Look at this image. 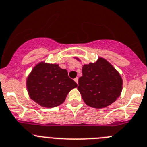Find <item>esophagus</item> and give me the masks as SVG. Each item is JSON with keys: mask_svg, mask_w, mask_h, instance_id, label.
<instances>
[{"mask_svg": "<svg viewBox=\"0 0 147 147\" xmlns=\"http://www.w3.org/2000/svg\"><path fill=\"white\" fill-rule=\"evenodd\" d=\"M78 80H79V78H78V77L75 78V79H74V81L76 82V84H78Z\"/></svg>", "mask_w": 147, "mask_h": 147, "instance_id": "obj_1", "label": "esophagus"}]
</instances>
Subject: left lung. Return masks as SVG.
I'll list each match as a JSON object with an SVG mask.
<instances>
[{
    "label": "left lung",
    "mask_w": 147,
    "mask_h": 147,
    "mask_svg": "<svg viewBox=\"0 0 147 147\" xmlns=\"http://www.w3.org/2000/svg\"><path fill=\"white\" fill-rule=\"evenodd\" d=\"M79 60L78 58H76ZM78 90L90 107L101 109L117 100L122 90V79L112 65L103 57L84 65Z\"/></svg>",
    "instance_id": "1"
}]
</instances>
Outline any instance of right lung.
I'll use <instances>...</instances> for the list:
<instances>
[{
  "instance_id": "obj_1",
  "label": "right lung",
  "mask_w": 147,
  "mask_h": 147,
  "mask_svg": "<svg viewBox=\"0 0 147 147\" xmlns=\"http://www.w3.org/2000/svg\"><path fill=\"white\" fill-rule=\"evenodd\" d=\"M30 98L46 108L62 104L77 84L69 78L68 71L57 64L41 62L32 69L26 81Z\"/></svg>"
}]
</instances>
